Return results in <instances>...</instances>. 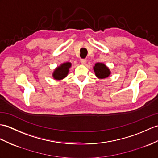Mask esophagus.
<instances>
[{
    "label": "esophagus",
    "instance_id": "34e87169",
    "mask_svg": "<svg viewBox=\"0 0 158 158\" xmlns=\"http://www.w3.org/2000/svg\"><path fill=\"white\" fill-rule=\"evenodd\" d=\"M80 62H81V63L82 64H86V62H87V60L86 59H81Z\"/></svg>",
    "mask_w": 158,
    "mask_h": 158
}]
</instances>
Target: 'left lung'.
Instances as JSON below:
<instances>
[{"label":"left lung","instance_id":"8db88e82","mask_svg":"<svg viewBox=\"0 0 158 158\" xmlns=\"http://www.w3.org/2000/svg\"><path fill=\"white\" fill-rule=\"evenodd\" d=\"M94 71L95 75L98 79H104L108 77L111 74L110 69L102 62H97L94 66Z\"/></svg>","mask_w":158,"mask_h":158}]
</instances>
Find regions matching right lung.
Segmentation results:
<instances>
[{
	"mask_svg": "<svg viewBox=\"0 0 158 158\" xmlns=\"http://www.w3.org/2000/svg\"><path fill=\"white\" fill-rule=\"evenodd\" d=\"M71 62H67L61 64L54 69L52 73V77L55 80H62L64 79L69 74V69L71 67Z\"/></svg>",
	"mask_w": 158,
	"mask_h": 158,
	"instance_id": "right-lung-1",
	"label": "right lung"
}]
</instances>
